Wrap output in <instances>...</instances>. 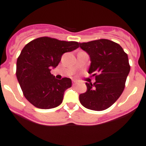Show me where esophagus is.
<instances>
[{
    "mask_svg": "<svg viewBox=\"0 0 146 146\" xmlns=\"http://www.w3.org/2000/svg\"><path fill=\"white\" fill-rule=\"evenodd\" d=\"M76 84H77V81H76V80H73V85L76 86Z\"/></svg>",
    "mask_w": 146,
    "mask_h": 146,
    "instance_id": "obj_1",
    "label": "esophagus"
}]
</instances>
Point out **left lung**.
Wrapping results in <instances>:
<instances>
[{
	"label": "left lung",
	"mask_w": 146,
	"mask_h": 146,
	"mask_svg": "<svg viewBox=\"0 0 146 146\" xmlns=\"http://www.w3.org/2000/svg\"><path fill=\"white\" fill-rule=\"evenodd\" d=\"M89 55V74L96 82H86L87 91L80 95L82 106L93 111H104L111 107L122 94L130 70L128 56L117 43L98 39L79 43Z\"/></svg>",
	"instance_id": "1"
}]
</instances>
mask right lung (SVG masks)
I'll use <instances>...</instances> for the list:
<instances>
[{
  "mask_svg": "<svg viewBox=\"0 0 146 146\" xmlns=\"http://www.w3.org/2000/svg\"><path fill=\"white\" fill-rule=\"evenodd\" d=\"M79 48L76 42L41 37L26 44L17 61V78L23 95L34 106L50 109L63 102L64 92L72 86L70 78L57 80L50 73L64 53Z\"/></svg>",
  "mask_w": 146,
  "mask_h": 146,
  "instance_id": "add662e5",
  "label": "right lung"
}]
</instances>
